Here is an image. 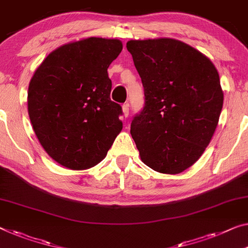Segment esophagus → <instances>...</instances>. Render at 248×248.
Returning <instances> with one entry per match:
<instances>
[{
	"label": "esophagus",
	"mask_w": 248,
	"mask_h": 248,
	"mask_svg": "<svg viewBox=\"0 0 248 248\" xmlns=\"http://www.w3.org/2000/svg\"><path fill=\"white\" fill-rule=\"evenodd\" d=\"M122 111H123V115L125 117L128 116V113H129V105L128 104H124L122 106Z\"/></svg>",
	"instance_id": "esophagus-1"
}]
</instances>
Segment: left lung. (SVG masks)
<instances>
[{
  "label": "left lung",
  "mask_w": 248,
  "mask_h": 248,
  "mask_svg": "<svg viewBox=\"0 0 248 248\" xmlns=\"http://www.w3.org/2000/svg\"><path fill=\"white\" fill-rule=\"evenodd\" d=\"M126 47L145 95L131 124L140 159L158 173H182L204 153L218 124L224 101L218 72L178 40H131Z\"/></svg>",
  "instance_id": "obj_1"
}]
</instances>
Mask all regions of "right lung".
Listing matches in <instances>:
<instances>
[{
    "label": "right lung",
    "instance_id": "1",
    "mask_svg": "<svg viewBox=\"0 0 248 248\" xmlns=\"http://www.w3.org/2000/svg\"><path fill=\"white\" fill-rule=\"evenodd\" d=\"M122 48L116 39L71 42L49 53L32 76L28 109L33 129L48 156L66 169L96 165L123 128L108 74Z\"/></svg>",
    "mask_w": 248,
    "mask_h": 248
}]
</instances>
